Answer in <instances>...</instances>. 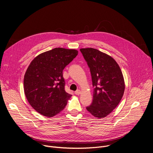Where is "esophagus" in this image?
<instances>
[{
	"instance_id": "1",
	"label": "esophagus",
	"mask_w": 153,
	"mask_h": 153,
	"mask_svg": "<svg viewBox=\"0 0 153 153\" xmlns=\"http://www.w3.org/2000/svg\"><path fill=\"white\" fill-rule=\"evenodd\" d=\"M74 94H76V95H79V94H80V90H77L74 92Z\"/></svg>"
}]
</instances>
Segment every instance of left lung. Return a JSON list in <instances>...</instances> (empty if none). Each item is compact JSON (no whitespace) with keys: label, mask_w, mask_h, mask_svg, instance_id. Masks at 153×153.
Listing matches in <instances>:
<instances>
[{"label":"left lung","mask_w":153,"mask_h":153,"mask_svg":"<svg viewBox=\"0 0 153 153\" xmlns=\"http://www.w3.org/2000/svg\"><path fill=\"white\" fill-rule=\"evenodd\" d=\"M80 51L90 68L94 88L93 102L86 108L96 117H105L116 108L123 95L122 73L110 56L92 48Z\"/></svg>","instance_id":"left-lung-1"}]
</instances>
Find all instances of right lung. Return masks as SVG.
Instances as JSON below:
<instances>
[{
  "instance_id": "add662e5",
  "label": "right lung",
  "mask_w": 153,
  "mask_h": 153,
  "mask_svg": "<svg viewBox=\"0 0 153 153\" xmlns=\"http://www.w3.org/2000/svg\"><path fill=\"white\" fill-rule=\"evenodd\" d=\"M77 54L76 50L56 48L39 54L31 62L24 76V91L39 113L51 117L67 105L71 95L65 90L63 70Z\"/></svg>"
}]
</instances>
